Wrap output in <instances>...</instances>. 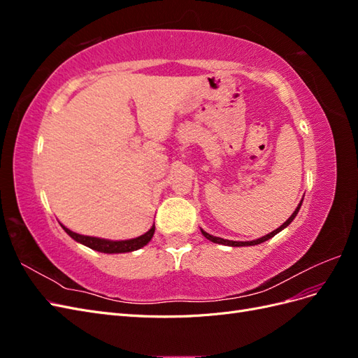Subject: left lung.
I'll return each mask as SVG.
<instances>
[{
    "instance_id": "8db88e82",
    "label": "left lung",
    "mask_w": 358,
    "mask_h": 358,
    "mask_svg": "<svg viewBox=\"0 0 358 358\" xmlns=\"http://www.w3.org/2000/svg\"><path fill=\"white\" fill-rule=\"evenodd\" d=\"M303 201V200H301ZM301 201L299 203V206L296 208V210H294V213H292L289 218L279 227V229H276V230H273L272 233H268V234H266V236H263V237H259V239H257V241H251V242H234V241H227V239H221V237H216V236H212V234H209V233H206L204 230H201V234L206 237V239H209L210 242H213V243H221V245H227V246H254V245H259V243H263V242H266V241H268V239H272V237L275 236V234H278L279 231H282L285 227H288L291 222H292V220L296 218V215L299 213V210H300V206H301Z\"/></svg>"
}]
</instances>
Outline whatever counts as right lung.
<instances>
[{
    "mask_svg": "<svg viewBox=\"0 0 358 358\" xmlns=\"http://www.w3.org/2000/svg\"><path fill=\"white\" fill-rule=\"evenodd\" d=\"M61 227L66 233L74 239L76 242H79L85 246H88L94 251L99 252H104V254H121V252H131L136 251V249L143 248L145 245H148L152 239V236L155 233V225L150 227V230L146 231L145 234L136 237V239H128V241H107V239H100V237H92V236H83V234H78L71 230H69L67 227H64L61 224Z\"/></svg>",
    "mask_w": 358,
    "mask_h": 358,
    "instance_id": "1",
    "label": "right lung"
}]
</instances>
